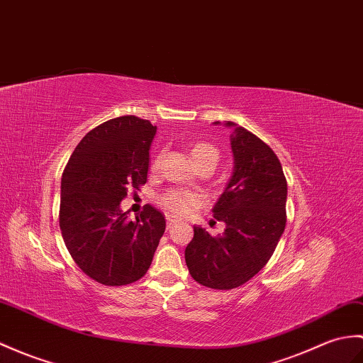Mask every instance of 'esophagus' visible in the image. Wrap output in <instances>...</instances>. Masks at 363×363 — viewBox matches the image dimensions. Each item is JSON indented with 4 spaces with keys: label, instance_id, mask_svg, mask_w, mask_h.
Segmentation results:
<instances>
[{
    "label": "esophagus",
    "instance_id": "1",
    "mask_svg": "<svg viewBox=\"0 0 363 363\" xmlns=\"http://www.w3.org/2000/svg\"><path fill=\"white\" fill-rule=\"evenodd\" d=\"M174 224H176V220H173L172 216H167V229H172Z\"/></svg>",
    "mask_w": 363,
    "mask_h": 363
}]
</instances>
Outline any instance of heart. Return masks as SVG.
<instances>
[{
    "label": "heart",
    "mask_w": 363,
    "mask_h": 363,
    "mask_svg": "<svg viewBox=\"0 0 363 363\" xmlns=\"http://www.w3.org/2000/svg\"><path fill=\"white\" fill-rule=\"evenodd\" d=\"M190 156L193 159L195 165L202 164V162H213L216 165L218 162V151L213 145L210 143L199 142L195 143L190 150ZM159 167V157L156 156L151 162V170H156ZM206 198L201 195L199 191H193V190H181V189H173L162 193L159 196V206L162 207V210L168 215L172 216H178V218H185L190 216L191 213H195L199 207L204 206Z\"/></svg>",
    "instance_id": "b5f03b06"
}]
</instances>
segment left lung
Masks as SVG:
<instances>
[{
	"label": "left lung",
	"instance_id": "1",
	"mask_svg": "<svg viewBox=\"0 0 363 363\" xmlns=\"http://www.w3.org/2000/svg\"><path fill=\"white\" fill-rule=\"evenodd\" d=\"M220 125L221 122H213ZM233 130V173L212 212L223 233L212 237L199 225L185 249L193 280L212 289H233L266 266L286 225L288 184L272 148L242 126Z\"/></svg>",
	"mask_w": 363,
	"mask_h": 363
}]
</instances>
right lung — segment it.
<instances>
[{
    "mask_svg": "<svg viewBox=\"0 0 363 363\" xmlns=\"http://www.w3.org/2000/svg\"><path fill=\"white\" fill-rule=\"evenodd\" d=\"M156 126L122 116L91 130L75 147L62 176L60 230L77 266L106 286L138 281L147 274L165 218L153 206L136 221L122 212L128 189L147 182Z\"/></svg>",
    "mask_w": 363,
    "mask_h": 363,
    "instance_id": "add662e5",
    "label": "right lung"
}]
</instances>
